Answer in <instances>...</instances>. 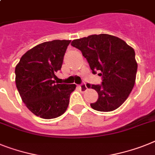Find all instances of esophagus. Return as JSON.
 <instances>
[{
  "instance_id": "obj_1",
  "label": "esophagus",
  "mask_w": 155,
  "mask_h": 155,
  "mask_svg": "<svg viewBox=\"0 0 155 155\" xmlns=\"http://www.w3.org/2000/svg\"><path fill=\"white\" fill-rule=\"evenodd\" d=\"M79 87L80 88V90H81V91L83 92L86 91L87 90V85H86V84H81V85L79 86Z\"/></svg>"
}]
</instances>
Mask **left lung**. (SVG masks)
<instances>
[{"mask_svg": "<svg viewBox=\"0 0 155 155\" xmlns=\"http://www.w3.org/2000/svg\"><path fill=\"white\" fill-rule=\"evenodd\" d=\"M71 45L80 49L93 73L102 75V85L89 86L98 98L91 104L101 112L117 110L128 98L136 83L138 64L133 48L124 40L107 34L75 39Z\"/></svg>", "mask_w": 155, "mask_h": 155, "instance_id": "1", "label": "left lung"}]
</instances>
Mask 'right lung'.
Listing matches in <instances>:
<instances>
[{
	"label": "right lung",
	"mask_w": 155,
	"mask_h": 155,
	"mask_svg": "<svg viewBox=\"0 0 155 155\" xmlns=\"http://www.w3.org/2000/svg\"><path fill=\"white\" fill-rule=\"evenodd\" d=\"M71 40L38 44L25 53L15 66V84L27 109L43 119L58 117L66 111L75 84H56Z\"/></svg>",
	"instance_id": "right-lung-1"
}]
</instances>
